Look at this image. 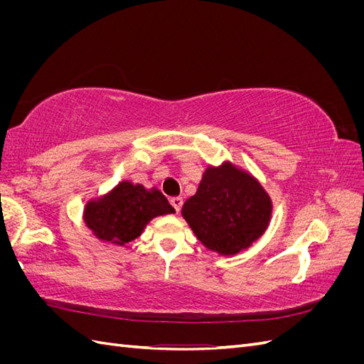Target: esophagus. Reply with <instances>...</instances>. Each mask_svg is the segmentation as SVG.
I'll use <instances>...</instances> for the list:
<instances>
[{
	"label": "esophagus",
	"instance_id": "1",
	"mask_svg": "<svg viewBox=\"0 0 364 364\" xmlns=\"http://www.w3.org/2000/svg\"><path fill=\"white\" fill-rule=\"evenodd\" d=\"M170 203H171V206L174 208V211H176V213H179V211H181V208H182L183 200H182V197H171V199H170Z\"/></svg>",
	"mask_w": 364,
	"mask_h": 364
}]
</instances>
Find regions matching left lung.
I'll return each instance as SVG.
<instances>
[{"label":"left lung","mask_w":364,"mask_h":364,"mask_svg":"<svg viewBox=\"0 0 364 364\" xmlns=\"http://www.w3.org/2000/svg\"><path fill=\"white\" fill-rule=\"evenodd\" d=\"M182 215L205 247L235 255L266 232L272 200L253 176L225 162L205 170Z\"/></svg>","instance_id":"obj_1"}]
</instances>
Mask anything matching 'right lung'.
Masks as SVG:
<instances>
[{"instance_id": "obj_1", "label": "right lung", "mask_w": 364, "mask_h": 364, "mask_svg": "<svg viewBox=\"0 0 364 364\" xmlns=\"http://www.w3.org/2000/svg\"><path fill=\"white\" fill-rule=\"evenodd\" d=\"M173 213L174 208L159 190L124 181L100 199L87 202L83 217L98 240L124 246L141 235L151 218Z\"/></svg>"}]
</instances>
